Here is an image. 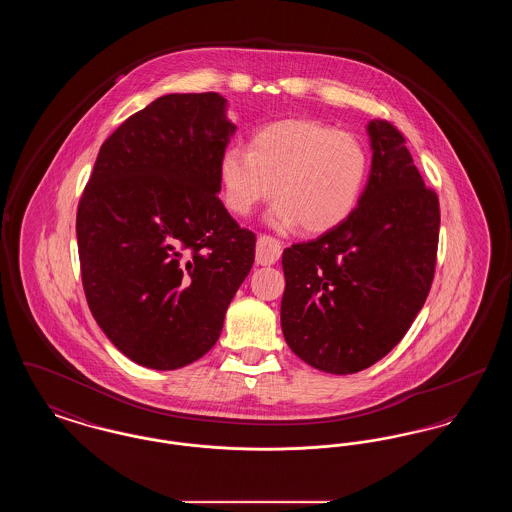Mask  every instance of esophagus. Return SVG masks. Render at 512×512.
Masks as SVG:
<instances>
[{
	"label": "esophagus",
	"instance_id": "esophagus-1",
	"mask_svg": "<svg viewBox=\"0 0 512 512\" xmlns=\"http://www.w3.org/2000/svg\"><path fill=\"white\" fill-rule=\"evenodd\" d=\"M282 255V245L276 238L261 236L257 240V265H274Z\"/></svg>",
	"mask_w": 512,
	"mask_h": 512
}]
</instances>
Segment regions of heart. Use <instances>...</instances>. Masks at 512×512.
I'll list each match as a JSON object with an SVG mask.
<instances>
[{"label": "heart", "instance_id": "heart-1", "mask_svg": "<svg viewBox=\"0 0 512 512\" xmlns=\"http://www.w3.org/2000/svg\"><path fill=\"white\" fill-rule=\"evenodd\" d=\"M368 172L370 159L359 138L301 119L268 124L251 136L247 149L226 147L217 163L228 211L247 217L274 186L268 224L280 230L301 224L309 234L349 219L365 194Z\"/></svg>", "mask_w": 512, "mask_h": 512}]
</instances>
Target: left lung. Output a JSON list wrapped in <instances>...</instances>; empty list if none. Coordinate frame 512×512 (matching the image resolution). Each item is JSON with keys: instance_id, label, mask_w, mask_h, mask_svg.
Instances as JSON below:
<instances>
[{"instance_id": "1", "label": "left lung", "mask_w": 512, "mask_h": 512, "mask_svg": "<svg viewBox=\"0 0 512 512\" xmlns=\"http://www.w3.org/2000/svg\"><path fill=\"white\" fill-rule=\"evenodd\" d=\"M366 132L372 165L357 209L282 255L286 343L330 374H353L386 357L422 309L436 268L438 195L424 186L393 124L376 119Z\"/></svg>"}]
</instances>
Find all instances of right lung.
<instances>
[{
    "label": "right lung",
    "instance_id": "add662e5",
    "mask_svg": "<svg viewBox=\"0 0 512 512\" xmlns=\"http://www.w3.org/2000/svg\"><path fill=\"white\" fill-rule=\"evenodd\" d=\"M226 109L217 92L155 99L103 142L78 205L90 311L146 368L201 359L255 261V234L217 197V163L236 130Z\"/></svg>",
    "mask_w": 512,
    "mask_h": 512
}]
</instances>
